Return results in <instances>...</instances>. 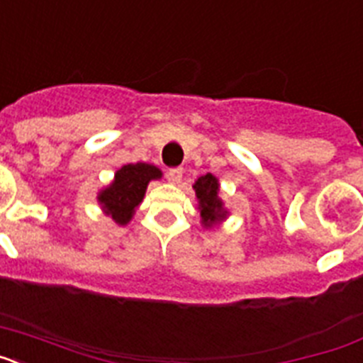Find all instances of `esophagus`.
Instances as JSON below:
<instances>
[{"mask_svg":"<svg viewBox=\"0 0 363 363\" xmlns=\"http://www.w3.org/2000/svg\"><path fill=\"white\" fill-rule=\"evenodd\" d=\"M182 176H184V169H182V167L169 169V172H167V178H169L171 184H179V182H182Z\"/></svg>","mask_w":363,"mask_h":363,"instance_id":"1","label":"esophagus"}]
</instances>
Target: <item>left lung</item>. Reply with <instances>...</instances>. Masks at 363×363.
Returning a JSON list of instances; mask_svg holds the SVG:
<instances>
[{
  "mask_svg": "<svg viewBox=\"0 0 363 363\" xmlns=\"http://www.w3.org/2000/svg\"><path fill=\"white\" fill-rule=\"evenodd\" d=\"M194 191H196L198 198V211H200L201 223L203 227H214L216 223H220L221 220L227 218V211L223 207V201L220 200L218 192H220V184H218V178L209 174L200 176V178L194 182Z\"/></svg>",
  "mask_w": 363,
  "mask_h": 363,
  "instance_id": "8db88e82",
  "label": "left lung"
}]
</instances>
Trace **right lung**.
Segmentation results:
<instances>
[{"instance_id":"right-lung-1","label":"right lung","mask_w":363,"mask_h":363,"mask_svg":"<svg viewBox=\"0 0 363 363\" xmlns=\"http://www.w3.org/2000/svg\"><path fill=\"white\" fill-rule=\"evenodd\" d=\"M160 178L162 171L150 163L123 165L120 171H116L112 184L99 191V205L118 225H127L133 220L138 205L142 203L149 182Z\"/></svg>"}]
</instances>
